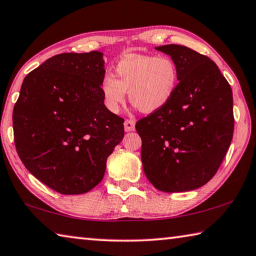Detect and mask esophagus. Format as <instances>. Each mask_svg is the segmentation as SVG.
I'll return each instance as SVG.
<instances>
[{
    "label": "esophagus",
    "mask_w": 256,
    "mask_h": 256,
    "mask_svg": "<svg viewBox=\"0 0 256 256\" xmlns=\"http://www.w3.org/2000/svg\"><path fill=\"white\" fill-rule=\"evenodd\" d=\"M124 128L126 132H132L136 128V122L133 120H126L124 122Z\"/></svg>",
    "instance_id": "34e87169"
}]
</instances>
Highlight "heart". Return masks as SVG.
I'll return each mask as SVG.
<instances>
[{
	"mask_svg": "<svg viewBox=\"0 0 256 256\" xmlns=\"http://www.w3.org/2000/svg\"><path fill=\"white\" fill-rule=\"evenodd\" d=\"M179 84L176 62L166 56L133 54L120 59L112 75L100 82L104 105L110 112L118 113L128 100L143 113H154L172 100Z\"/></svg>",
	"mask_w": 256,
	"mask_h": 256,
	"instance_id": "obj_1",
	"label": "heart"
}]
</instances>
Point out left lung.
<instances>
[{"instance_id":"obj_1","label":"left lung","mask_w":256,"mask_h":256,"mask_svg":"<svg viewBox=\"0 0 256 256\" xmlns=\"http://www.w3.org/2000/svg\"><path fill=\"white\" fill-rule=\"evenodd\" d=\"M156 49L176 62L179 84L164 108L136 125L143 170L160 192H190L215 176L230 146L233 92L206 56L179 44Z\"/></svg>"}]
</instances>
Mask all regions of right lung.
I'll use <instances>...</instances> for the list:
<instances>
[{
  "label": "right lung",
  "instance_id": "obj_1",
  "mask_svg": "<svg viewBox=\"0 0 256 256\" xmlns=\"http://www.w3.org/2000/svg\"><path fill=\"white\" fill-rule=\"evenodd\" d=\"M103 54H60L26 75L13 108V132L23 164L62 194L90 192L123 140L124 120L104 105Z\"/></svg>",
  "mask_w": 256,
  "mask_h": 256
}]
</instances>
